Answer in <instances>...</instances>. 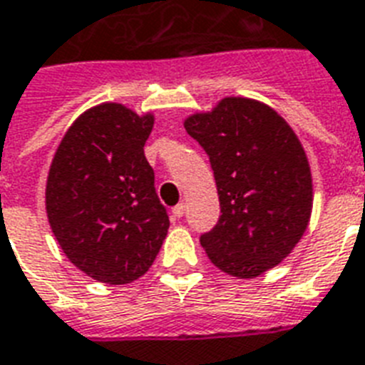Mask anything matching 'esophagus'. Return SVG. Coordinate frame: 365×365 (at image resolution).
<instances>
[{"label":"esophagus","instance_id":"1","mask_svg":"<svg viewBox=\"0 0 365 365\" xmlns=\"http://www.w3.org/2000/svg\"><path fill=\"white\" fill-rule=\"evenodd\" d=\"M173 213H174V217H178V219L183 217V213H185V204L180 202V204H178V206H174Z\"/></svg>","mask_w":365,"mask_h":365}]
</instances>
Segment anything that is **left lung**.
<instances>
[{"label": "left lung", "instance_id": "8db88e82", "mask_svg": "<svg viewBox=\"0 0 365 365\" xmlns=\"http://www.w3.org/2000/svg\"><path fill=\"white\" fill-rule=\"evenodd\" d=\"M204 148L217 185V225L200 236L208 259L225 274L253 279L289 257L313 208L307 155L272 106L225 97L183 121Z\"/></svg>", "mask_w": 365, "mask_h": 365}]
</instances>
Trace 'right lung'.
Masks as SVG:
<instances>
[{
    "label": "right lung",
    "mask_w": 365,
    "mask_h": 365,
    "mask_svg": "<svg viewBox=\"0 0 365 365\" xmlns=\"http://www.w3.org/2000/svg\"><path fill=\"white\" fill-rule=\"evenodd\" d=\"M153 114L120 103L80 114L67 129L46 180L50 229L65 257L91 279L125 285L153 264L167 238V210L144 144Z\"/></svg>",
    "instance_id": "add662e5"
}]
</instances>
